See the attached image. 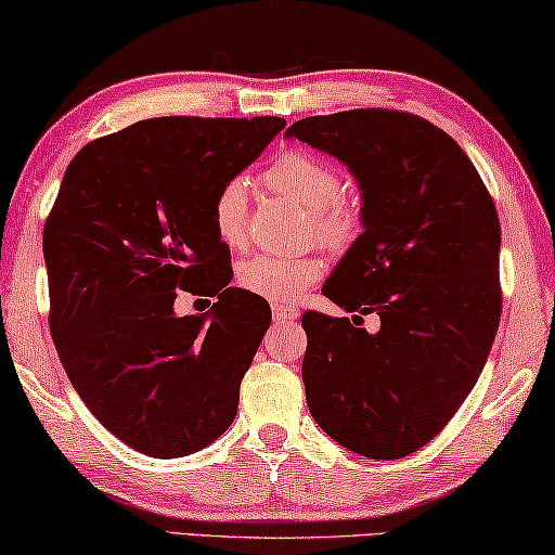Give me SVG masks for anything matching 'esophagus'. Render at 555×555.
<instances>
[{
  "instance_id": "obj_1",
  "label": "esophagus",
  "mask_w": 555,
  "mask_h": 555,
  "mask_svg": "<svg viewBox=\"0 0 555 555\" xmlns=\"http://www.w3.org/2000/svg\"><path fill=\"white\" fill-rule=\"evenodd\" d=\"M297 307L293 305H275L272 307V318H275L278 322H289V320H297Z\"/></svg>"
}]
</instances>
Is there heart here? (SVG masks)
<instances>
[{"label": "heart", "mask_w": 555, "mask_h": 555, "mask_svg": "<svg viewBox=\"0 0 555 555\" xmlns=\"http://www.w3.org/2000/svg\"><path fill=\"white\" fill-rule=\"evenodd\" d=\"M270 191L307 208L320 243L347 248L360 233V210L339 193V176L327 160L305 151H285L262 173ZM212 228L228 248H241L248 230V183L233 178L212 201ZM322 275V260L312 255H253L237 268V285L272 305L295 302Z\"/></svg>", "instance_id": "heart-1"}]
</instances>
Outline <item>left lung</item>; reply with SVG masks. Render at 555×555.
<instances>
[{
    "label": "left lung",
    "mask_w": 555,
    "mask_h": 555,
    "mask_svg": "<svg viewBox=\"0 0 555 555\" xmlns=\"http://www.w3.org/2000/svg\"><path fill=\"white\" fill-rule=\"evenodd\" d=\"M347 166L362 235L322 293L349 318L305 312V397L322 431L402 459L444 429L489 360L501 318V228L462 146L420 116L354 108L285 131ZM380 330L357 328L362 313Z\"/></svg>",
    "instance_id": "obj_1"
}]
</instances>
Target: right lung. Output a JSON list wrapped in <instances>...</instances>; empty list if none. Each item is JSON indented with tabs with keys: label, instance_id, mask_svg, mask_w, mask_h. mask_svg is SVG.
I'll list each match as a JSON object with an SVG mask.
<instances>
[{
	"label": "right lung",
	"instance_id": "right-lung-1",
	"mask_svg": "<svg viewBox=\"0 0 555 555\" xmlns=\"http://www.w3.org/2000/svg\"><path fill=\"white\" fill-rule=\"evenodd\" d=\"M283 129L278 116H160L66 168L44 225L49 330L89 412L141 454H195L235 420L270 307L228 287L212 201ZM176 288L219 302L178 319Z\"/></svg>",
	"mask_w": 555,
	"mask_h": 555
}]
</instances>
